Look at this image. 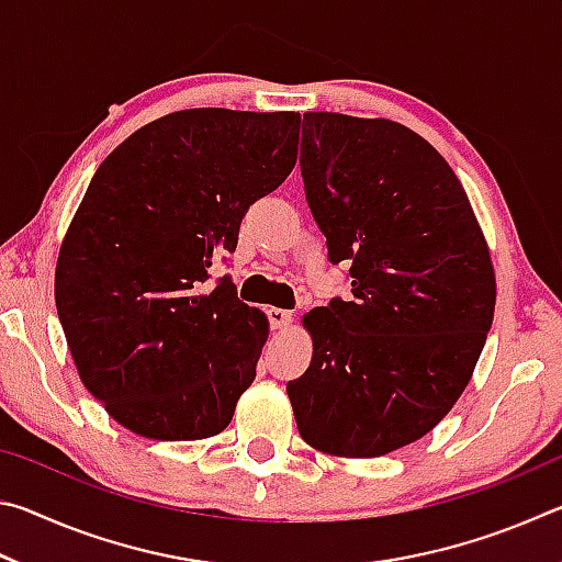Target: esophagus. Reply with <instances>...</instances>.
Here are the masks:
<instances>
[{
    "label": "esophagus",
    "instance_id": "1",
    "mask_svg": "<svg viewBox=\"0 0 562 562\" xmlns=\"http://www.w3.org/2000/svg\"><path fill=\"white\" fill-rule=\"evenodd\" d=\"M268 317H270V325L272 329H290L292 322H294V315L290 310H280V307H270L268 310Z\"/></svg>",
    "mask_w": 562,
    "mask_h": 562
}]
</instances>
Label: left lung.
I'll return each mask as SVG.
<instances>
[{"mask_svg":"<svg viewBox=\"0 0 562 562\" xmlns=\"http://www.w3.org/2000/svg\"><path fill=\"white\" fill-rule=\"evenodd\" d=\"M300 166L355 297L302 317L294 422L312 449L376 459L429 434L471 382L496 310L488 243L451 166L402 123L304 113Z\"/></svg>","mask_w":562,"mask_h":562,"instance_id":"obj_1","label":"left lung"}]
</instances>
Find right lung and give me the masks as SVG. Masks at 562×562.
Returning <instances> with one entry per match:
<instances>
[{
    "mask_svg": "<svg viewBox=\"0 0 562 562\" xmlns=\"http://www.w3.org/2000/svg\"><path fill=\"white\" fill-rule=\"evenodd\" d=\"M300 113L188 109L111 150L64 235L54 297L76 372L113 422L156 441L221 434L255 379L265 312L213 260L297 160Z\"/></svg>",
    "mask_w": 562,
    "mask_h": 562,
    "instance_id": "obj_1",
    "label": "right lung"
}]
</instances>
